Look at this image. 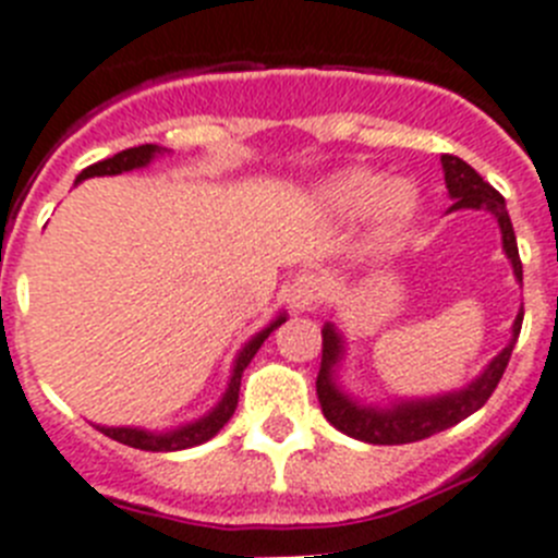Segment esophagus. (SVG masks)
Instances as JSON below:
<instances>
[{"mask_svg": "<svg viewBox=\"0 0 558 558\" xmlns=\"http://www.w3.org/2000/svg\"><path fill=\"white\" fill-rule=\"evenodd\" d=\"M326 294V283L317 271H303L292 280L289 287V306L298 308V312H306V308L317 306Z\"/></svg>", "mask_w": 558, "mask_h": 558, "instance_id": "obj_1", "label": "esophagus"}]
</instances>
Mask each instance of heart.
Listing matches in <instances>:
<instances>
[{"label":"heart","mask_w":558,"mask_h":558,"mask_svg":"<svg viewBox=\"0 0 558 558\" xmlns=\"http://www.w3.org/2000/svg\"><path fill=\"white\" fill-rule=\"evenodd\" d=\"M329 201L331 207L349 215L366 213L380 201L377 215H380V223L386 229L405 221L411 215V207H414V198L405 186H391L388 192H383L380 178L368 175V172H351V175L335 181L329 186Z\"/></svg>","instance_id":"1"}]
</instances>
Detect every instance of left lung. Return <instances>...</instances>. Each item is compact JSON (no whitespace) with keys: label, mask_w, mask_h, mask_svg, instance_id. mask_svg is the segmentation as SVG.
<instances>
[{"label":"left lung","mask_w":558,"mask_h":558,"mask_svg":"<svg viewBox=\"0 0 558 558\" xmlns=\"http://www.w3.org/2000/svg\"><path fill=\"white\" fill-rule=\"evenodd\" d=\"M442 170H446V186L451 192V198L457 201L451 209L474 207L488 209L496 215L499 229H502V243L508 252L510 264L517 278L522 280V260H519L517 235L510 227L508 209H505V198L494 186L480 175V172L457 156H442ZM522 317L525 312H519L517 323H513V337L505 345L502 354H496L494 363L485 368L480 380L471 383L468 388L457 391V395L437 397V400H420V402H402L397 409H363L354 405L349 397H343L335 386L337 360H340V337L331 329V323L323 329V357L320 372H317V400H320L323 416L335 425L337 430H343L349 437L360 439V442H372V446H405V442H416V439L434 437L439 430L451 428V425L462 423L465 416L480 411L488 397L494 395L499 380H502L505 368H508L510 351L517 343L519 331H522Z\"/></svg>","instance_id":"left-lung-1"}]
</instances>
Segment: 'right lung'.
<instances>
[{"label":"right lung","instance_id":"add662e5","mask_svg":"<svg viewBox=\"0 0 558 558\" xmlns=\"http://www.w3.org/2000/svg\"><path fill=\"white\" fill-rule=\"evenodd\" d=\"M156 153H161V147H156V144H142V147L121 149V153H116L112 158L90 163L87 170L78 172L76 181H84V178H93V175H119V172L135 170V167H144V163H149V158L156 156ZM283 320H287V317L280 315L278 320L271 323L269 329H264L260 335L252 337L250 343L243 345V351L238 354V360H235V372H232V380H229L227 395H223V400L218 402V409H215L209 416H204V420H198V423L184 425V428L170 430V434H149V430H138V428H98V430H101L105 437L121 442V446L138 448V451H184V448L207 442V439H213L215 434H218V430L229 423V416L235 414L243 368L250 366L252 357H255L257 349L264 345L266 337L278 329Z\"/></svg>","mask_w":558,"mask_h":558}]
</instances>
